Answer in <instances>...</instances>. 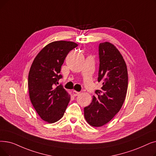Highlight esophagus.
Instances as JSON below:
<instances>
[{
    "label": "esophagus",
    "instance_id": "obj_1",
    "mask_svg": "<svg viewBox=\"0 0 156 156\" xmlns=\"http://www.w3.org/2000/svg\"><path fill=\"white\" fill-rule=\"evenodd\" d=\"M72 93H73V94L74 95V96H78V95L80 94V92H77V91H76V90H73Z\"/></svg>",
    "mask_w": 156,
    "mask_h": 156
}]
</instances>
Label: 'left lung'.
I'll return each instance as SVG.
<instances>
[{
  "label": "left lung",
  "mask_w": 156,
  "mask_h": 156,
  "mask_svg": "<svg viewBox=\"0 0 156 156\" xmlns=\"http://www.w3.org/2000/svg\"><path fill=\"white\" fill-rule=\"evenodd\" d=\"M99 55L98 80L102 87L95 92L90 105L84 108L85 119L93 127L105 125L120 111L128 85L127 66L116 46L109 42L100 43Z\"/></svg>",
  "instance_id": "obj_1"
}]
</instances>
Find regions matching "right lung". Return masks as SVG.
Segmentation results:
<instances>
[{"instance_id":"obj_1","label":"right lung","mask_w":156,"mask_h":156,"mask_svg":"<svg viewBox=\"0 0 156 156\" xmlns=\"http://www.w3.org/2000/svg\"><path fill=\"white\" fill-rule=\"evenodd\" d=\"M77 46L66 41L51 42L39 52L31 65L28 78L30 101L40 117L48 123L63 117L70 101L62 85L54 87L62 77L60 72L67 55Z\"/></svg>"}]
</instances>
